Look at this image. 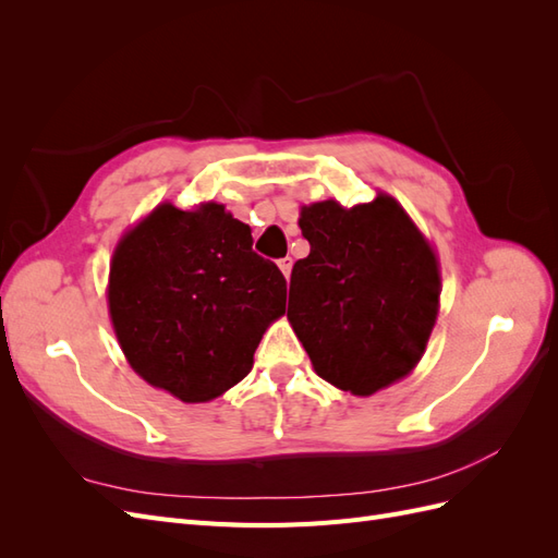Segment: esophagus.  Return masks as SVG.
Returning <instances> with one entry per match:
<instances>
[{
    "mask_svg": "<svg viewBox=\"0 0 558 558\" xmlns=\"http://www.w3.org/2000/svg\"><path fill=\"white\" fill-rule=\"evenodd\" d=\"M291 267H293V260H291V258H281V260H279V269H281L286 279L291 277Z\"/></svg>",
    "mask_w": 558,
    "mask_h": 558,
    "instance_id": "obj_1",
    "label": "esophagus"
}]
</instances>
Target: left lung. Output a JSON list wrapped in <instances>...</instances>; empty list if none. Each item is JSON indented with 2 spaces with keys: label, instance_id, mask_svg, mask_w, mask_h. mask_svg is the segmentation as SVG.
Instances as JSON below:
<instances>
[{
  "label": "left lung",
  "instance_id": "1",
  "mask_svg": "<svg viewBox=\"0 0 558 558\" xmlns=\"http://www.w3.org/2000/svg\"><path fill=\"white\" fill-rule=\"evenodd\" d=\"M310 256L293 265L289 320L312 365L356 396L410 375L440 300L435 253L393 197L302 207Z\"/></svg>",
  "mask_w": 558,
  "mask_h": 558
}]
</instances>
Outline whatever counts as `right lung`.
<instances>
[{"label":"right lung","mask_w":558,"mask_h":558,"mask_svg":"<svg viewBox=\"0 0 558 558\" xmlns=\"http://www.w3.org/2000/svg\"><path fill=\"white\" fill-rule=\"evenodd\" d=\"M109 312L134 373L207 402L248 375L269 320L286 312V279L223 205H160L113 253Z\"/></svg>","instance_id":"obj_1"}]
</instances>
